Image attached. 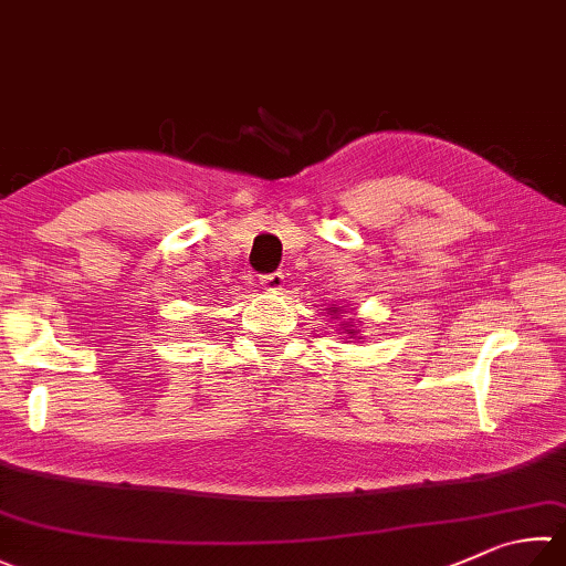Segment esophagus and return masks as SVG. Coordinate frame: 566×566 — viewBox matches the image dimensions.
<instances>
[{"label":"esophagus","instance_id":"esophagus-1","mask_svg":"<svg viewBox=\"0 0 566 566\" xmlns=\"http://www.w3.org/2000/svg\"><path fill=\"white\" fill-rule=\"evenodd\" d=\"M261 285H263V291H269V293H279V291H283V285H285L283 273H269V275H261Z\"/></svg>","mask_w":566,"mask_h":566}]
</instances>
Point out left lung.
Wrapping results in <instances>:
<instances>
[{"mask_svg":"<svg viewBox=\"0 0 566 566\" xmlns=\"http://www.w3.org/2000/svg\"><path fill=\"white\" fill-rule=\"evenodd\" d=\"M347 335H357V329H347ZM361 339V337H359Z\"/></svg>","mask_w":566,"mask_h":566,"instance_id":"8db88e82","label":"left lung"}]
</instances>
